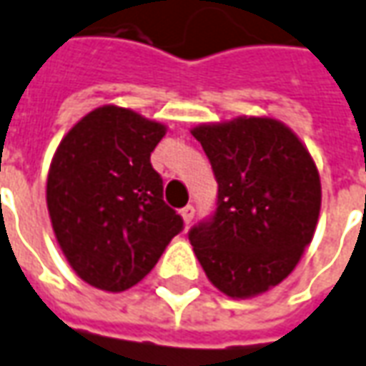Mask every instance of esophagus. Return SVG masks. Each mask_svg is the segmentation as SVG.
I'll use <instances>...</instances> for the list:
<instances>
[{
    "label": "esophagus",
    "instance_id": "1",
    "mask_svg": "<svg viewBox=\"0 0 366 366\" xmlns=\"http://www.w3.org/2000/svg\"><path fill=\"white\" fill-rule=\"evenodd\" d=\"M180 214H182L184 224H190L194 218V206H190V204H188L186 208H182V212H180Z\"/></svg>",
    "mask_w": 366,
    "mask_h": 366
}]
</instances>
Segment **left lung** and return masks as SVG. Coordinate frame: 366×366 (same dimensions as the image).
<instances>
[{"mask_svg":"<svg viewBox=\"0 0 366 366\" xmlns=\"http://www.w3.org/2000/svg\"><path fill=\"white\" fill-rule=\"evenodd\" d=\"M218 182V206L190 230L208 280L230 298L280 285L310 244L320 176L307 146L280 120L238 116L194 126Z\"/></svg>","mask_w":366,"mask_h":366,"instance_id":"left-lung-1","label":"left lung"}]
</instances>
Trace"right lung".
<instances>
[{
	"mask_svg": "<svg viewBox=\"0 0 366 366\" xmlns=\"http://www.w3.org/2000/svg\"><path fill=\"white\" fill-rule=\"evenodd\" d=\"M166 126L120 106L86 114L59 142L47 172V212L84 282L122 292L156 267L182 218L164 202L150 154Z\"/></svg>",
	"mask_w": 366,
	"mask_h": 366,
	"instance_id": "obj_1",
	"label": "right lung"
}]
</instances>
